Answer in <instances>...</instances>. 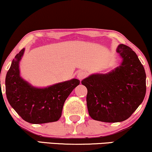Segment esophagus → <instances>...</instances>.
I'll list each match as a JSON object with an SVG mask.
<instances>
[{
    "mask_svg": "<svg viewBox=\"0 0 152 152\" xmlns=\"http://www.w3.org/2000/svg\"><path fill=\"white\" fill-rule=\"evenodd\" d=\"M86 75H87V74H86V71H79L78 72V74H77V78L79 80H82V79H83V78H84L85 77H86Z\"/></svg>",
    "mask_w": 152,
    "mask_h": 152,
    "instance_id": "1",
    "label": "esophagus"
}]
</instances>
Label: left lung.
Listing matches in <instances>:
<instances>
[{
    "mask_svg": "<svg viewBox=\"0 0 152 152\" xmlns=\"http://www.w3.org/2000/svg\"><path fill=\"white\" fill-rule=\"evenodd\" d=\"M116 52L122 58L118 67L105 74H92L81 81L88 91V114L96 121H125L145 97L146 73L137 55L124 44L118 45Z\"/></svg>",
    "mask_w": 152,
    "mask_h": 152,
    "instance_id": "obj_1",
    "label": "left lung"
}]
</instances>
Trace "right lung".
<instances>
[{
  "label": "right lung",
  "instance_id": "right-lung-1",
  "mask_svg": "<svg viewBox=\"0 0 152 152\" xmlns=\"http://www.w3.org/2000/svg\"><path fill=\"white\" fill-rule=\"evenodd\" d=\"M23 48L15 56L6 77V97L10 105L24 121L31 124L57 121L61 116L66 99L79 85L76 78L46 88H36L20 76L19 62Z\"/></svg>",
  "mask_w": 152,
  "mask_h": 152
}]
</instances>
